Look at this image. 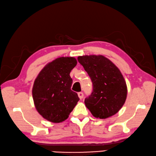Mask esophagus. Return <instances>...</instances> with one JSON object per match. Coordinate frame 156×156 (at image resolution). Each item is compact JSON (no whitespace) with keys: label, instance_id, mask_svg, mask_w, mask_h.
I'll list each match as a JSON object with an SVG mask.
<instances>
[{"label":"esophagus","instance_id":"obj_1","mask_svg":"<svg viewBox=\"0 0 156 156\" xmlns=\"http://www.w3.org/2000/svg\"><path fill=\"white\" fill-rule=\"evenodd\" d=\"M78 97H80V99H83V92H78Z\"/></svg>","mask_w":156,"mask_h":156}]
</instances>
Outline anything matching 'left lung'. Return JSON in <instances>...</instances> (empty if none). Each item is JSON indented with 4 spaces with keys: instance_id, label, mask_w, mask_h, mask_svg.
Segmentation results:
<instances>
[{
    "instance_id": "1",
    "label": "left lung",
    "mask_w": 156,
    "mask_h": 156,
    "mask_svg": "<svg viewBox=\"0 0 156 156\" xmlns=\"http://www.w3.org/2000/svg\"><path fill=\"white\" fill-rule=\"evenodd\" d=\"M90 77L93 90L84 101L86 108L96 118L107 119L121 110L127 98L126 82L121 71L103 55L77 57Z\"/></svg>"
}]
</instances>
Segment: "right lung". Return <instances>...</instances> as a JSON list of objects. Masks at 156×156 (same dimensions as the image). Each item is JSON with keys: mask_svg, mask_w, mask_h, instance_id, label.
<instances>
[{"mask_svg": "<svg viewBox=\"0 0 156 156\" xmlns=\"http://www.w3.org/2000/svg\"><path fill=\"white\" fill-rule=\"evenodd\" d=\"M76 64L75 57H59L46 64L35 79L32 89L34 105L47 121L55 123L65 121L80 100L70 89V73Z\"/></svg>", "mask_w": 156, "mask_h": 156, "instance_id": "right-lung-1", "label": "right lung"}]
</instances>
